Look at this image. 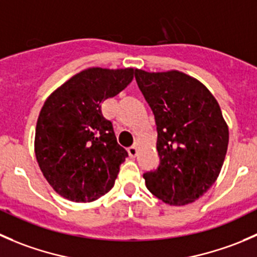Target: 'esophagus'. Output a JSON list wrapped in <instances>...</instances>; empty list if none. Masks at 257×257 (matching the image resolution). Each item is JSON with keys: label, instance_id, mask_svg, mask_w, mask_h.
I'll list each match as a JSON object with an SVG mask.
<instances>
[{"label": "esophagus", "instance_id": "1", "mask_svg": "<svg viewBox=\"0 0 257 257\" xmlns=\"http://www.w3.org/2000/svg\"><path fill=\"white\" fill-rule=\"evenodd\" d=\"M128 155L131 157H136L137 156V154H139V150H137V146L136 145H132L131 147H128Z\"/></svg>", "mask_w": 257, "mask_h": 257}]
</instances>
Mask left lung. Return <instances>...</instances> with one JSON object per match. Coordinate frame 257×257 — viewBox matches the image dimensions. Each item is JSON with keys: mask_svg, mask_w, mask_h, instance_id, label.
Masks as SVG:
<instances>
[{"mask_svg": "<svg viewBox=\"0 0 257 257\" xmlns=\"http://www.w3.org/2000/svg\"><path fill=\"white\" fill-rule=\"evenodd\" d=\"M155 115L157 170L144 174L146 187L165 204L194 202L214 185L225 161L228 127L212 93L180 71H135Z\"/></svg>", "mask_w": 257, "mask_h": 257, "instance_id": "1", "label": "left lung"}]
</instances>
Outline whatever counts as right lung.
Segmentation results:
<instances>
[{
  "label": "right lung",
  "mask_w": 257,
  "mask_h": 257,
  "mask_svg": "<svg viewBox=\"0 0 257 257\" xmlns=\"http://www.w3.org/2000/svg\"><path fill=\"white\" fill-rule=\"evenodd\" d=\"M135 71L90 67L66 81L43 103L35 154L45 179L65 199L91 202L113 187L128 154L117 144L101 103L120 93Z\"/></svg>",
  "instance_id": "obj_1"
}]
</instances>
